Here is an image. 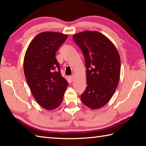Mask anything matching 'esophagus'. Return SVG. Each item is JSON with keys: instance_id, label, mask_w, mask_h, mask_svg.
<instances>
[{"instance_id": "obj_1", "label": "esophagus", "mask_w": 146, "mask_h": 146, "mask_svg": "<svg viewBox=\"0 0 146 146\" xmlns=\"http://www.w3.org/2000/svg\"><path fill=\"white\" fill-rule=\"evenodd\" d=\"M70 78H71V80H72V81H73L74 79V74H72V75L70 76Z\"/></svg>"}]
</instances>
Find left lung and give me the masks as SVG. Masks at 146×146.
I'll use <instances>...</instances> for the list:
<instances>
[{
    "label": "left lung",
    "mask_w": 146,
    "mask_h": 146,
    "mask_svg": "<svg viewBox=\"0 0 146 146\" xmlns=\"http://www.w3.org/2000/svg\"><path fill=\"white\" fill-rule=\"evenodd\" d=\"M73 38L82 50L86 68L87 86L81 100L90 109H99L109 102L117 87L119 54L110 39L96 31L78 33Z\"/></svg>",
    "instance_id": "1"
}]
</instances>
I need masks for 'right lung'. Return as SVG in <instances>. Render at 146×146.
<instances>
[{"label":"right lung","mask_w":146,"mask_h":146,"mask_svg":"<svg viewBox=\"0 0 146 146\" xmlns=\"http://www.w3.org/2000/svg\"><path fill=\"white\" fill-rule=\"evenodd\" d=\"M67 35L44 32L30 42L23 60L27 84L36 102L44 109L52 110L62 103L68 83L62 76L56 52Z\"/></svg>","instance_id":"obj_1"}]
</instances>
